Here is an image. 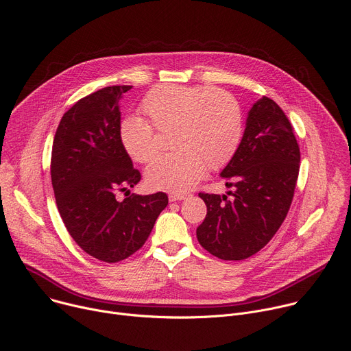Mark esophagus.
<instances>
[{"label": "esophagus", "mask_w": 351, "mask_h": 351, "mask_svg": "<svg viewBox=\"0 0 351 351\" xmlns=\"http://www.w3.org/2000/svg\"><path fill=\"white\" fill-rule=\"evenodd\" d=\"M187 197V195H176V193H171L169 195V202H179V200H184Z\"/></svg>", "instance_id": "34e87169"}]
</instances>
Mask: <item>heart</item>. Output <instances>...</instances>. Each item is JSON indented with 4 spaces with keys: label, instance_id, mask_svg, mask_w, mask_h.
Masks as SVG:
<instances>
[{
    "label": "heart",
    "instance_id": "obj_1",
    "mask_svg": "<svg viewBox=\"0 0 351 351\" xmlns=\"http://www.w3.org/2000/svg\"><path fill=\"white\" fill-rule=\"evenodd\" d=\"M138 117L121 121L119 138L133 161L147 164L156 154L155 134H167L173 149L147 168L151 189L183 193L195 186L207 169L227 165L242 137V114L237 101L224 90L204 86L164 85L143 101Z\"/></svg>",
    "mask_w": 351,
    "mask_h": 351
}]
</instances>
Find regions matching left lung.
Listing matches in <instances>:
<instances>
[{
    "mask_svg": "<svg viewBox=\"0 0 351 351\" xmlns=\"http://www.w3.org/2000/svg\"><path fill=\"white\" fill-rule=\"evenodd\" d=\"M300 147L293 125L270 98L247 112L241 144L221 171L226 195L199 193L207 215L196 235L222 261H243L265 247L290 210L300 172Z\"/></svg>",
    "mask_w": 351,
    "mask_h": 351,
    "instance_id": "obj_1",
    "label": "left lung"
}]
</instances>
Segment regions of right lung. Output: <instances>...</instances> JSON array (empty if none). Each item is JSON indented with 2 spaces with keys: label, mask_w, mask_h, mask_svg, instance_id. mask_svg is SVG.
Listing matches in <instances>:
<instances>
[{
  "label": "right lung",
  "mask_w": 351,
  "mask_h": 351,
  "mask_svg": "<svg viewBox=\"0 0 351 351\" xmlns=\"http://www.w3.org/2000/svg\"><path fill=\"white\" fill-rule=\"evenodd\" d=\"M130 85L106 86L80 99L57 127L51 151V184L62 222L92 258L116 263L137 252L168 206L158 192L132 195L141 175L119 138L120 99Z\"/></svg>",
  "instance_id": "add662e5"
}]
</instances>
